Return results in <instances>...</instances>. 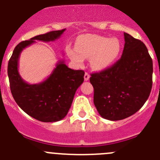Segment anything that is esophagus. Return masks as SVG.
Wrapping results in <instances>:
<instances>
[{"instance_id": "obj_1", "label": "esophagus", "mask_w": 160, "mask_h": 160, "mask_svg": "<svg viewBox=\"0 0 160 160\" xmlns=\"http://www.w3.org/2000/svg\"><path fill=\"white\" fill-rule=\"evenodd\" d=\"M90 79V75L89 73H88V72H85L84 74V80L85 81H88V80Z\"/></svg>"}]
</instances>
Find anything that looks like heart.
<instances>
[{
  "instance_id": "obj_1",
  "label": "heart",
  "mask_w": 160,
  "mask_h": 160,
  "mask_svg": "<svg viewBox=\"0 0 160 160\" xmlns=\"http://www.w3.org/2000/svg\"><path fill=\"white\" fill-rule=\"evenodd\" d=\"M121 51L122 45L117 38L98 35H82L76 42V49H67L69 56L75 63L82 64L84 58H90V67L95 71L111 67L118 59Z\"/></svg>"
}]
</instances>
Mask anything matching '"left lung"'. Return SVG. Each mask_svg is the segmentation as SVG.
<instances>
[{
  "label": "left lung",
  "instance_id": "left-lung-1",
  "mask_svg": "<svg viewBox=\"0 0 160 160\" xmlns=\"http://www.w3.org/2000/svg\"><path fill=\"white\" fill-rule=\"evenodd\" d=\"M124 36L121 59L90 78L95 107L103 118L110 121L136 113L147 101L152 86V60L146 45L128 33Z\"/></svg>",
  "mask_w": 160,
  "mask_h": 160
}]
</instances>
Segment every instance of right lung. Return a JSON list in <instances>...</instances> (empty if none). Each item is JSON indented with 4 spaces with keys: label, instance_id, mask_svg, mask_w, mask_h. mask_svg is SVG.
<instances>
[{
    "label": "right lung",
    "instance_id": "1",
    "mask_svg": "<svg viewBox=\"0 0 160 160\" xmlns=\"http://www.w3.org/2000/svg\"><path fill=\"white\" fill-rule=\"evenodd\" d=\"M65 30L52 31L22 42L14 48L8 62V75L14 101L26 114L40 122H55L65 118L77 88L84 80V71L72 70L63 60H59L46 80L29 84L18 72L19 56L25 48L35 42V40L55 41Z\"/></svg>",
    "mask_w": 160,
    "mask_h": 160
}]
</instances>
